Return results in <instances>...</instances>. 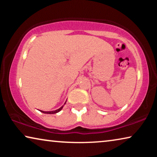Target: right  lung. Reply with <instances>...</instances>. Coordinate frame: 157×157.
I'll return each instance as SVG.
<instances>
[{"label":"right lung","instance_id":"add662e5","mask_svg":"<svg viewBox=\"0 0 157 157\" xmlns=\"http://www.w3.org/2000/svg\"><path fill=\"white\" fill-rule=\"evenodd\" d=\"M66 104V103H65ZM63 106H62L61 108H59V109H57V110H55V111H41L42 113H49V114H52V113H58V112H59L62 109H63Z\"/></svg>","mask_w":157,"mask_h":157}]
</instances>
